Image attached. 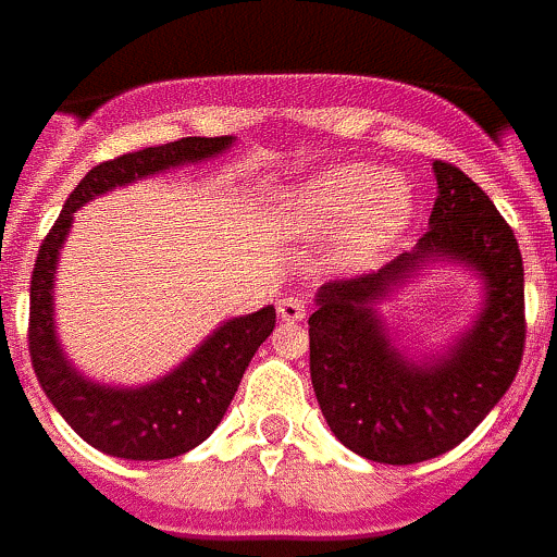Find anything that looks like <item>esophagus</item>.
Wrapping results in <instances>:
<instances>
[{
    "label": "esophagus",
    "instance_id": "esophagus-1",
    "mask_svg": "<svg viewBox=\"0 0 557 557\" xmlns=\"http://www.w3.org/2000/svg\"><path fill=\"white\" fill-rule=\"evenodd\" d=\"M306 311H309V306H306V299L302 297L285 294V297L278 299V318L285 323H299L306 318Z\"/></svg>",
    "mask_w": 557,
    "mask_h": 557
}]
</instances>
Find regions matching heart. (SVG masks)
<instances>
[{"instance_id": "b5f03b06", "label": "heart", "mask_w": 557, "mask_h": 557, "mask_svg": "<svg viewBox=\"0 0 557 557\" xmlns=\"http://www.w3.org/2000/svg\"><path fill=\"white\" fill-rule=\"evenodd\" d=\"M294 231L330 234L342 227V258L362 267L396 243L413 215V191L396 173L369 161H345L311 173L285 197Z\"/></svg>"}]
</instances>
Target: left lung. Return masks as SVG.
<instances>
[{"instance_id":"8db88e82","label":"left lung","mask_w":557,"mask_h":557,"mask_svg":"<svg viewBox=\"0 0 557 557\" xmlns=\"http://www.w3.org/2000/svg\"><path fill=\"white\" fill-rule=\"evenodd\" d=\"M432 171L437 200L413 251L360 278L326 282L309 318L323 420L345 447L384 465H417L461 444L510 389L524 350V270L510 224L459 168L435 161ZM432 262L474 271L484 302L447 349L411 358L388 335L380 302Z\"/></svg>"}]
</instances>
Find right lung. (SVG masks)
Wrapping results in <instances>:
<instances>
[{"instance_id":"add662e5","label":"right lung","mask_w":557,"mask_h":557,"mask_svg":"<svg viewBox=\"0 0 557 557\" xmlns=\"http://www.w3.org/2000/svg\"><path fill=\"white\" fill-rule=\"evenodd\" d=\"M234 146V137H183L164 146L137 149L104 161L83 176L71 191L57 224L38 248L29 285V357L38 384L77 435L108 456L134 461H156L183 456L203 444L234 398L248 362L275 326V309L231 318L159 381L140 386H110L86 377L65 357L57 335L59 251L69 239L74 212L113 188L137 183L183 164L219 159Z\"/></svg>"}]
</instances>
